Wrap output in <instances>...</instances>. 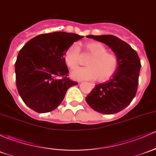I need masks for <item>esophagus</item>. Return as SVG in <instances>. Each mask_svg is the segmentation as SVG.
<instances>
[{"instance_id": "34e87169", "label": "esophagus", "mask_w": 156, "mask_h": 156, "mask_svg": "<svg viewBox=\"0 0 156 156\" xmlns=\"http://www.w3.org/2000/svg\"><path fill=\"white\" fill-rule=\"evenodd\" d=\"M90 85H91V86H92V88H93V87H94V84H92V83H90Z\"/></svg>"}]
</instances>
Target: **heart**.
Instances as JSON below:
<instances>
[{
    "label": "heart",
    "instance_id": "1",
    "mask_svg": "<svg viewBox=\"0 0 156 156\" xmlns=\"http://www.w3.org/2000/svg\"><path fill=\"white\" fill-rule=\"evenodd\" d=\"M85 51L91 58L87 60V67L73 70L71 77L75 80H95L104 82L115 74L119 66V60L113 53L107 52V48L99 42L84 44ZM66 65L71 69L77 67L81 62V52L77 44H73L64 53Z\"/></svg>",
    "mask_w": 156,
    "mask_h": 156
}]
</instances>
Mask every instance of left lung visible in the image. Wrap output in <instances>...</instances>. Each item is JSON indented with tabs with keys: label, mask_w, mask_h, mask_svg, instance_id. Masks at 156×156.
Masks as SVG:
<instances>
[{
	"label": "left lung",
	"mask_w": 156,
	"mask_h": 156,
	"mask_svg": "<svg viewBox=\"0 0 156 156\" xmlns=\"http://www.w3.org/2000/svg\"><path fill=\"white\" fill-rule=\"evenodd\" d=\"M87 37L108 46L117 56L119 66L109 81L95 85L86 97V101L100 113H117L131 103L136 94L141 66L139 57L129 44L114 35H87Z\"/></svg>",
	"instance_id": "1"
}]
</instances>
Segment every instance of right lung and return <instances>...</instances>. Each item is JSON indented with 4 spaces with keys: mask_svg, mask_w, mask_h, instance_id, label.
<instances>
[{
    "mask_svg": "<svg viewBox=\"0 0 156 156\" xmlns=\"http://www.w3.org/2000/svg\"><path fill=\"white\" fill-rule=\"evenodd\" d=\"M83 37L55 32L37 35L23 46L15 62V75L18 93L26 105L39 113L51 112L62 102L68 89L78 84L67 77L64 53Z\"/></svg>",
    "mask_w": 156,
    "mask_h": 156,
    "instance_id": "1",
    "label": "right lung"
}]
</instances>
